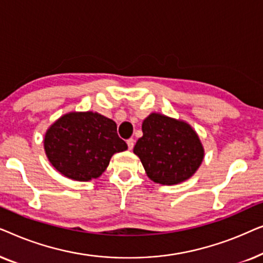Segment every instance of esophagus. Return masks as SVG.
Wrapping results in <instances>:
<instances>
[{"label": "esophagus", "mask_w": 263, "mask_h": 263, "mask_svg": "<svg viewBox=\"0 0 263 263\" xmlns=\"http://www.w3.org/2000/svg\"><path fill=\"white\" fill-rule=\"evenodd\" d=\"M134 143H135L134 139H128L127 140V145H128L129 149H133V147H134Z\"/></svg>", "instance_id": "esophagus-1"}]
</instances>
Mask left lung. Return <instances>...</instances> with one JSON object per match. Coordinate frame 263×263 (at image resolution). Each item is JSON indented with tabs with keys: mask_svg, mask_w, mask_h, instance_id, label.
Here are the masks:
<instances>
[{
	"mask_svg": "<svg viewBox=\"0 0 263 263\" xmlns=\"http://www.w3.org/2000/svg\"><path fill=\"white\" fill-rule=\"evenodd\" d=\"M142 133L134 153L151 181L178 184L192 177L202 163V143L185 122L153 112L142 122Z\"/></svg>",
	"mask_w": 263,
	"mask_h": 263,
	"instance_id": "left-lung-1",
	"label": "left lung"
}]
</instances>
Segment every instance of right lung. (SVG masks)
I'll list each match as a JSON object with an SVG mask.
<instances>
[{"label": "right lung", "instance_id": "obj_1", "mask_svg": "<svg viewBox=\"0 0 263 263\" xmlns=\"http://www.w3.org/2000/svg\"><path fill=\"white\" fill-rule=\"evenodd\" d=\"M128 148L112 120L98 112H69L45 133L44 149L53 167L74 181L98 178L115 153Z\"/></svg>", "mask_w": 263, "mask_h": 263}]
</instances>
